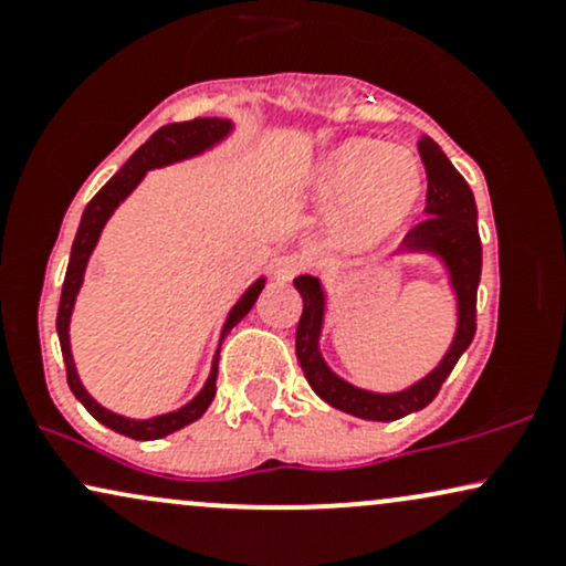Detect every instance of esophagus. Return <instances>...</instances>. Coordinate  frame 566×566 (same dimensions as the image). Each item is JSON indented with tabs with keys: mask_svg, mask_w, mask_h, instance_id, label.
<instances>
[{
	"mask_svg": "<svg viewBox=\"0 0 566 566\" xmlns=\"http://www.w3.org/2000/svg\"><path fill=\"white\" fill-rule=\"evenodd\" d=\"M305 265H308V261L303 255H284L274 265V276L279 282H290V279H295L301 271H305Z\"/></svg>",
	"mask_w": 566,
	"mask_h": 566,
	"instance_id": "34e87169",
	"label": "esophagus"
}]
</instances>
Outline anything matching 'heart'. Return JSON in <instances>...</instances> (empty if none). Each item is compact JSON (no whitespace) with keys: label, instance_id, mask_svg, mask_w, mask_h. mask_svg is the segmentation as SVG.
<instances>
[{"label":"heart","instance_id":"obj_1","mask_svg":"<svg viewBox=\"0 0 566 566\" xmlns=\"http://www.w3.org/2000/svg\"><path fill=\"white\" fill-rule=\"evenodd\" d=\"M423 165L405 146L350 138L322 161L316 197L343 207V239L350 247L378 244L418 207Z\"/></svg>","mask_w":566,"mask_h":566}]
</instances>
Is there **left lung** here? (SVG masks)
I'll return each mask as SVG.
<instances>
[{
	"instance_id": "1",
	"label": "left lung",
	"mask_w": 566,
	"mask_h": 566,
	"mask_svg": "<svg viewBox=\"0 0 566 566\" xmlns=\"http://www.w3.org/2000/svg\"><path fill=\"white\" fill-rule=\"evenodd\" d=\"M418 148L426 165L428 218L407 231L401 252H433L450 271L452 290L458 295V333H454L452 346L439 361V367L415 386L396 394H373L337 378L319 354L324 324V290L319 279H295V287L303 295L295 354L305 380L329 407L356 415V418L380 420V423H391V420H399L431 405L437 399L441 382L450 378L458 359L476 335V290L479 279H482V239H479L476 226V201H473V191L463 175L454 170L452 161L444 157L437 143L423 135Z\"/></svg>"
}]
</instances>
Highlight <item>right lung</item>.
<instances>
[{"label": "right lung", "instance_id": "obj_1", "mask_svg": "<svg viewBox=\"0 0 566 566\" xmlns=\"http://www.w3.org/2000/svg\"><path fill=\"white\" fill-rule=\"evenodd\" d=\"M231 133V122L229 119H210V116H197V119H188V122H172V125L159 127L157 133L151 135L138 151L133 154L125 161L119 172L108 180L101 191L90 199V205L84 207V216L80 223V231H76L74 247H71V258H69V269H66V279H63V292H61V305H57V337H61V350H63V361H66V380L69 388L74 391L76 399L82 401L84 409L97 420V423L108 426L112 431L122 433V437L129 439H138V441H151V439H161L167 433L180 431V428L193 423L199 420L201 415L207 412L210 407L212 396H216V380H218V356H220V346L216 350V359H212V369H210V378H207L205 388L188 401L186 407L175 409V412L159 415V418L151 420H129L122 418V415L112 412V409L101 407L97 401L84 391L80 375H76L74 367V356H71V346H69V322H71V311H74V301H76V292L82 287V279H84V269H87L90 255H93L97 239H101L103 226L106 220L112 218V212L122 201L127 199V193L133 191L135 186L140 184L143 175L154 167H165L172 165V161L188 159V157H197V154L205 151V148L216 146L218 140H223L226 135ZM265 279H258L250 290L239 297V303L233 305L229 319L223 324V333H220V343L223 337L231 333L233 324H239L250 314V308L255 305L258 295H261Z\"/></svg>", "mask_w": 566, "mask_h": 566}]
</instances>
